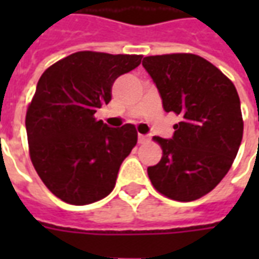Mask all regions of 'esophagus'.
Masks as SVG:
<instances>
[{
    "mask_svg": "<svg viewBox=\"0 0 259 259\" xmlns=\"http://www.w3.org/2000/svg\"><path fill=\"white\" fill-rule=\"evenodd\" d=\"M137 139H139V143H140V144H143V143H146V141H148V136L140 135V133H139V136H137Z\"/></svg>",
    "mask_w": 259,
    "mask_h": 259,
    "instance_id": "obj_1",
    "label": "esophagus"
}]
</instances>
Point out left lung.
Masks as SVG:
<instances>
[{
    "instance_id": "obj_1",
    "label": "left lung",
    "mask_w": 259,
    "mask_h": 259,
    "mask_svg": "<svg viewBox=\"0 0 259 259\" xmlns=\"http://www.w3.org/2000/svg\"><path fill=\"white\" fill-rule=\"evenodd\" d=\"M143 66L163 109L183 118L172 139L154 137L163 154L148 166V178L168 198L194 201L217 187L237 155L243 139L237 90L217 66L194 54L146 57Z\"/></svg>"
}]
</instances>
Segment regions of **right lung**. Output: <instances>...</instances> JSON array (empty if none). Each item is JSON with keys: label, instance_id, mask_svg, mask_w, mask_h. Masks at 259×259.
<instances>
[{"label": "right lung", "instance_id": "add662e5", "mask_svg": "<svg viewBox=\"0 0 259 259\" xmlns=\"http://www.w3.org/2000/svg\"><path fill=\"white\" fill-rule=\"evenodd\" d=\"M141 58L80 51L50 66L38 80L26 113L29 151L42 183L65 202L85 205L113 190L137 132L129 123L109 127L94 113L111 101L113 81Z\"/></svg>", "mask_w": 259, "mask_h": 259}]
</instances>
